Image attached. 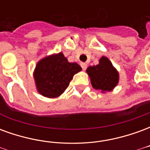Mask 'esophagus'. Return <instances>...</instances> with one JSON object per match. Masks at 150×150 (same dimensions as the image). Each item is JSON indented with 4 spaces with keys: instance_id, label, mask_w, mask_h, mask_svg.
<instances>
[{
    "instance_id": "1",
    "label": "esophagus",
    "mask_w": 150,
    "mask_h": 150,
    "mask_svg": "<svg viewBox=\"0 0 150 150\" xmlns=\"http://www.w3.org/2000/svg\"><path fill=\"white\" fill-rule=\"evenodd\" d=\"M80 65H81V67H82V69H83V70H86V68H87V63H85V62H81V64H80Z\"/></svg>"
}]
</instances>
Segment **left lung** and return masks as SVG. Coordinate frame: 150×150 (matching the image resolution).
<instances>
[{"instance_id": "1", "label": "left lung", "mask_w": 150, "mask_h": 150, "mask_svg": "<svg viewBox=\"0 0 150 150\" xmlns=\"http://www.w3.org/2000/svg\"><path fill=\"white\" fill-rule=\"evenodd\" d=\"M87 72L91 78L92 87L96 90L110 91L118 83V72L106 57H102L98 65L89 67Z\"/></svg>"}]
</instances>
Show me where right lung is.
<instances>
[{
  "instance_id": "right-lung-1",
  "label": "right lung",
  "mask_w": 150,
  "mask_h": 150,
  "mask_svg": "<svg viewBox=\"0 0 150 150\" xmlns=\"http://www.w3.org/2000/svg\"><path fill=\"white\" fill-rule=\"evenodd\" d=\"M81 70L76 62H69L62 53L46 57L38 62L34 71L38 91L46 97H58Z\"/></svg>"
}]
</instances>
